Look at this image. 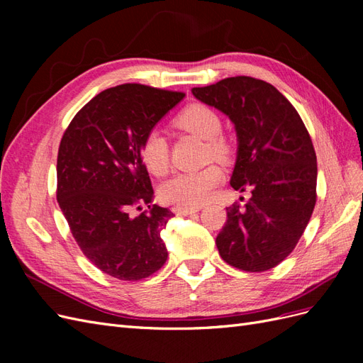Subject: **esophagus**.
<instances>
[{
    "instance_id": "obj_1",
    "label": "esophagus",
    "mask_w": 363,
    "mask_h": 363,
    "mask_svg": "<svg viewBox=\"0 0 363 363\" xmlns=\"http://www.w3.org/2000/svg\"><path fill=\"white\" fill-rule=\"evenodd\" d=\"M200 211V207H191V206H175L174 213L177 215H192Z\"/></svg>"
}]
</instances>
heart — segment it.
Wrapping results in <instances>:
<instances>
[{
    "mask_svg": "<svg viewBox=\"0 0 363 363\" xmlns=\"http://www.w3.org/2000/svg\"><path fill=\"white\" fill-rule=\"evenodd\" d=\"M174 125L188 133L206 140L207 157L228 160L233 155V147L224 135H221V119L212 107L201 103L186 106L174 118ZM140 157L147 169L155 175H164L169 169V150L167 139L157 130H152L142 140ZM224 174L218 164L199 171L177 172L160 188V196L167 203L179 206H200L211 199L216 186L223 182Z\"/></svg>",
    "mask_w": 363,
    "mask_h": 363,
    "instance_id": "1",
    "label": "heart"
}]
</instances>
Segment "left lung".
Masks as SVG:
<instances>
[{"label":"left lung","mask_w":363,"mask_h":363,"mask_svg":"<svg viewBox=\"0 0 363 363\" xmlns=\"http://www.w3.org/2000/svg\"><path fill=\"white\" fill-rule=\"evenodd\" d=\"M194 96L230 118L238 135L235 191H250L244 207H227L216 236L221 257L238 269L277 267L298 244L316 203V155L295 107L272 84L238 75Z\"/></svg>","instance_id":"1"}]
</instances>
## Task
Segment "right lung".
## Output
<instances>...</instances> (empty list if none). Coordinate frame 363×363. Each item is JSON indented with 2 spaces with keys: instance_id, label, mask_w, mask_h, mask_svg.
<instances>
[{
  "instance_id": "right-lung-1",
  "label": "right lung",
  "mask_w": 363,
  "mask_h": 363,
  "mask_svg": "<svg viewBox=\"0 0 363 363\" xmlns=\"http://www.w3.org/2000/svg\"><path fill=\"white\" fill-rule=\"evenodd\" d=\"M183 96L138 83L111 87L79 111L60 140L59 206L83 255L115 279L150 277L168 259L160 233L172 212L151 204L140 145Z\"/></svg>"
}]
</instances>
